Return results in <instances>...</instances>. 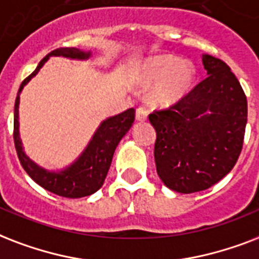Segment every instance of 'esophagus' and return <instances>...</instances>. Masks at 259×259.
Instances as JSON below:
<instances>
[{"mask_svg":"<svg viewBox=\"0 0 259 259\" xmlns=\"http://www.w3.org/2000/svg\"><path fill=\"white\" fill-rule=\"evenodd\" d=\"M135 117L138 121H144V120H147V111H146L144 108H138V109H136Z\"/></svg>","mask_w":259,"mask_h":259,"instance_id":"obj_1","label":"esophagus"}]
</instances>
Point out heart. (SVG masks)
<instances>
[{
    "label": "heart",
    "mask_w": 259,
    "mask_h": 259,
    "mask_svg": "<svg viewBox=\"0 0 259 259\" xmlns=\"http://www.w3.org/2000/svg\"><path fill=\"white\" fill-rule=\"evenodd\" d=\"M196 79V69L190 62H181L173 55H159L144 62L139 74L140 83L146 88L158 85L151 93L154 105L167 107L189 93Z\"/></svg>",
    "instance_id": "1"
}]
</instances>
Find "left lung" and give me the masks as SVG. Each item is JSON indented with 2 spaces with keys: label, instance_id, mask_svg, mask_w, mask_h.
<instances>
[{
  "label": "left lung",
  "instance_id": "8db88e82",
  "mask_svg": "<svg viewBox=\"0 0 259 259\" xmlns=\"http://www.w3.org/2000/svg\"><path fill=\"white\" fill-rule=\"evenodd\" d=\"M208 77L188 96L148 120L157 132V173L178 193L205 190L235 166L247 123V100L230 67L204 54Z\"/></svg>",
  "mask_w": 259,
  "mask_h": 259
}]
</instances>
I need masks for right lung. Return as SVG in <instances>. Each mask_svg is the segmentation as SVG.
<instances>
[{"instance_id": "obj_1", "label": "right lung", "mask_w": 259, "mask_h": 259, "mask_svg": "<svg viewBox=\"0 0 259 259\" xmlns=\"http://www.w3.org/2000/svg\"><path fill=\"white\" fill-rule=\"evenodd\" d=\"M51 57H62L67 59L77 61H88L92 57V51H83L75 47L57 48L43 58L35 71L27 77L20 85L19 93L15 102V130L13 139L20 163L27 171L28 176L51 193L67 198H79L96 193L102 186L107 178L108 170L111 167L112 158L115 154L117 144L123 136L130 131L134 120H135V109L130 108L119 115L111 116L102 120L97 130L94 131L92 139L81 152V155L65 169L48 170L39 166L28 157L24 151L23 142L20 138V121H19V105L20 94L24 86L39 73L44 63Z\"/></svg>"}]
</instances>
